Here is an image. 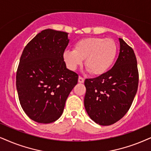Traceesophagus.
Returning a JSON list of instances; mask_svg holds the SVG:
<instances>
[{
	"mask_svg": "<svg viewBox=\"0 0 151 151\" xmlns=\"http://www.w3.org/2000/svg\"><path fill=\"white\" fill-rule=\"evenodd\" d=\"M78 81H79V83H83V82H84V79L81 77H79Z\"/></svg>",
	"mask_w": 151,
	"mask_h": 151,
	"instance_id": "1",
	"label": "esophagus"
}]
</instances>
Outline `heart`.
I'll return each instance as SVG.
<instances>
[{
	"label": "heart",
	"instance_id": "b5f03b06",
	"mask_svg": "<svg viewBox=\"0 0 151 151\" xmlns=\"http://www.w3.org/2000/svg\"><path fill=\"white\" fill-rule=\"evenodd\" d=\"M118 47L112 39L93 37L83 38L75 43L74 50H66L63 59L67 67L75 70L83 63L93 75H101L113 65Z\"/></svg>",
	"mask_w": 151,
	"mask_h": 151
}]
</instances>
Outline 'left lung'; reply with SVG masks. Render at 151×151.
Returning a JSON list of instances; mask_svg holds the SVG:
<instances>
[{"label": "left lung", "mask_w": 151, "mask_h": 151, "mask_svg": "<svg viewBox=\"0 0 151 151\" xmlns=\"http://www.w3.org/2000/svg\"><path fill=\"white\" fill-rule=\"evenodd\" d=\"M120 52L113 68L100 76L86 79L84 106L88 115L100 125L116 123L126 114L136 95L139 83L136 56L119 38Z\"/></svg>", "instance_id": "obj_1"}]
</instances>
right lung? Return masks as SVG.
I'll use <instances>...</instances> for the list:
<instances>
[{
  "label": "right lung",
  "mask_w": 151,
  "mask_h": 151,
  "mask_svg": "<svg viewBox=\"0 0 151 151\" xmlns=\"http://www.w3.org/2000/svg\"><path fill=\"white\" fill-rule=\"evenodd\" d=\"M68 33L52 29L41 31L25 47L17 72L21 106L40 123L56 121L62 115L78 74L66 68L63 59Z\"/></svg>",
  "instance_id": "add662e5"
}]
</instances>
